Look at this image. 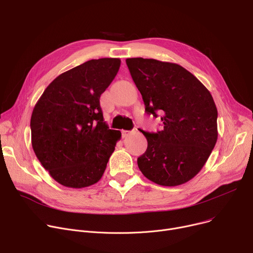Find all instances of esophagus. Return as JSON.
<instances>
[{
    "mask_svg": "<svg viewBox=\"0 0 253 253\" xmlns=\"http://www.w3.org/2000/svg\"><path fill=\"white\" fill-rule=\"evenodd\" d=\"M130 133H132V131H128V130H123V131H122V135H123V137L128 136Z\"/></svg>",
    "mask_w": 253,
    "mask_h": 253,
    "instance_id": "esophagus-1",
    "label": "esophagus"
}]
</instances>
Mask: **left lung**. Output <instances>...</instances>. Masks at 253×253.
<instances>
[{
  "mask_svg": "<svg viewBox=\"0 0 253 253\" xmlns=\"http://www.w3.org/2000/svg\"><path fill=\"white\" fill-rule=\"evenodd\" d=\"M130 75L141 93L145 113L161 115L163 130L141 131L148 149L137 159L142 174L164 187L196 176L217 140V109L208 89L176 63L127 58Z\"/></svg>",
  "mask_w": 253,
  "mask_h": 253,
  "instance_id": "8db88e82",
  "label": "left lung"
}]
</instances>
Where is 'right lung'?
<instances>
[{
  "label": "right lung",
  "instance_id": "obj_1",
  "mask_svg": "<svg viewBox=\"0 0 253 253\" xmlns=\"http://www.w3.org/2000/svg\"><path fill=\"white\" fill-rule=\"evenodd\" d=\"M120 64L119 58L80 64L53 80L35 105L34 152L52 178L64 187L96 183L121 138V132L104 122L99 102Z\"/></svg>",
  "mask_w": 253,
  "mask_h": 253
}]
</instances>
